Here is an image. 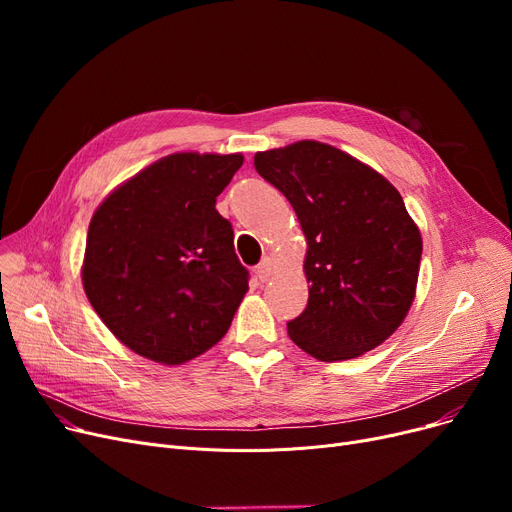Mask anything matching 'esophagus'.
<instances>
[{
	"instance_id": "1",
	"label": "esophagus",
	"mask_w": 512,
	"mask_h": 512,
	"mask_svg": "<svg viewBox=\"0 0 512 512\" xmlns=\"http://www.w3.org/2000/svg\"><path fill=\"white\" fill-rule=\"evenodd\" d=\"M255 274H257V278H259L261 282H267V280H270V278H272V274H274V261H272L270 257H265V259L257 265Z\"/></svg>"
}]
</instances>
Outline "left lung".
Returning <instances> with one entry per match:
<instances>
[{
	"instance_id": "8db88e82",
	"label": "left lung",
	"mask_w": 512,
	"mask_h": 512,
	"mask_svg": "<svg viewBox=\"0 0 512 512\" xmlns=\"http://www.w3.org/2000/svg\"><path fill=\"white\" fill-rule=\"evenodd\" d=\"M255 170L290 201L307 238L309 301L290 340L319 361L373 351L405 321L423 242L396 188L332 145L255 153Z\"/></svg>"
}]
</instances>
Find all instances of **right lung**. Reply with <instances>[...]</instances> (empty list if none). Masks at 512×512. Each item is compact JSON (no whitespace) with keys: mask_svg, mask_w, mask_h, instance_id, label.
<instances>
[{"mask_svg":"<svg viewBox=\"0 0 512 512\" xmlns=\"http://www.w3.org/2000/svg\"><path fill=\"white\" fill-rule=\"evenodd\" d=\"M242 161L240 153H172L95 209L83 286L103 324L132 353L182 365L228 332L249 272L215 199Z\"/></svg>","mask_w":512,"mask_h":512,"instance_id":"right-lung-1","label":"right lung"}]
</instances>
